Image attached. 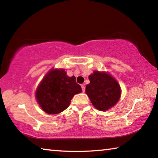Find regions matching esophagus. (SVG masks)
Instances as JSON below:
<instances>
[{"label":"esophagus","instance_id":"esophagus-1","mask_svg":"<svg viewBox=\"0 0 158 158\" xmlns=\"http://www.w3.org/2000/svg\"><path fill=\"white\" fill-rule=\"evenodd\" d=\"M81 89H82V90H83V92H85V85H81Z\"/></svg>","mask_w":158,"mask_h":158}]
</instances>
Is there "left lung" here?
I'll use <instances>...</instances> for the list:
<instances>
[{
	"label": "left lung",
	"instance_id": "1",
	"mask_svg": "<svg viewBox=\"0 0 158 158\" xmlns=\"http://www.w3.org/2000/svg\"><path fill=\"white\" fill-rule=\"evenodd\" d=\"M89 78L90 84L85 87V93L96 109L105 111L116 105L121 96V88L113 77L95 71Z\"/></svg>",
	"mask_w": 158,
	"mask_h": 158
}]
</instances>
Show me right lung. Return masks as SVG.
Returning a JSON list of instances; mask_svg holds the SVG:
<instances>
[{
    "label": "right lung",
    "instance_id": "right-lung-1",
    "mask_svg": "<svg viewBox=\"0 0 158 158\" xmlns=\"http://www.w3.org/2000/svg\"><path fill=\"white\" fill-rule=\"evenodd\" d=\"M82 92L74 76H67L65 69H52L37 87V103L46 113L56 114L68 107L73 96Z\"/></svg>",
    "mask_w": 158,
    "mask_h": 158
}]
</instances>
